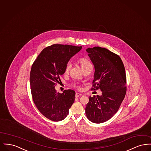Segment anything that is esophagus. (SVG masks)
I'll return each instance as SVG.
<instances>
[{
  "instance_id": "esophagus-1",
  "label": "esophagus",
  "mask_w": 151,
  "mask_h": 151,
  "mask_svg": "<svg viewBox=\"0 0 151 151\" xmlns=\"http://www.w3.org/2000/svg\"><path fill=\"white\" fill-rule=\"evenodd\" d=\"M81 96V94L79 93H76V94H75V97H79Z\"/></svg>"
}]
</instances>
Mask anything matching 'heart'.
<instances>
[{"label":"heart","instance_id":"obj_1","mask_svg":"<svg viewBox=\"0 0 151 151\" xmlns=\"http://www.w3.org/2000/svg\"><path fill=\"white\" fill-rule=\"evenodd\" d=\"M78 62L79 63L80 65H81V67L83 68V69L84 70V68H86L88 66L91 65V62H89V60L85 57H81L79 58V59L78 60ZM71 68V64L70 63H67V65H65V73H68L69 71H70V69ZM76 88H79V87L76 86Z\"/></svg>","mask_w":151,"mask_h":151}]
</instances>
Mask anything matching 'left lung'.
Here are the masks:
<instances>
[{
    "instance_id": "1",
    "label": "left lung",
    "mask_w": 151,
    "mask_h": 151,
    "mask_svg": "<svg viewBox=\"0 0 151 151\" xmlns=\"http://www.w3.org/2000/svg\"><path fill=\"white\" fill-rule=\"evenodd\" d=\"M86 51L95 69L91 90L100 89L102 94L89 96L86 114L90 121L101 123L115 114L125 97V68L119 56L107 49L97 46Z\"/></svg>"
}]
</instances>
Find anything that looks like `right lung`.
<instances>
[{
    "label": "right lung",
    "mask_w": 151,
    "mask_h": 151,
    "mask_svg": "<svg viewBox=\"0 0 151 151\" xmlns=\"http://www.w3.org/2000/svg\"><path fill=\"white\" fill-rule=\"evenodd\" d=\"M81 46L54 44L45 48L32 65L30 73V90L36 108L51 121H62L69 113L75 101V92L65 90L57 92L55 86L60 81L70 58Z\"/></svg>",
    "instance_id": "1"
}]
</instances>
